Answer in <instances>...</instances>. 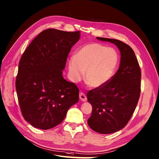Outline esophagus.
Here are the masks:
<instances>
[{"mask_svg": "<svg viewBox=\"0 0 159 159\" xmlns=\"http://www.w3.org/2000/svg\"><path fill=\"white\" fill-rule=\"evenodd\" d=\"M80 100H82V101H83V102H86V100H87L86 96L85 95V94H84L83 92L80 93Z\"/></svg>", "mask_w": 159, "mask_h": 159, "instance_id": "esophagus-1", "label": "esophagus"}]
</instances>
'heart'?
Here are the masks:
<instances>
[{
    "instance_id": "obj_1",
    "label": "heart",
    "mask_w": 159,
    "mask_h": 159,
    "mask_svg": "<svg viewBox=\"0 0 159 159\" xmlns=\"http://www.w3.org/2000/svg\"><path fill=\"white\" fill-rule=\"evenodd\" d=\"M119 62L116 50L98 43H90L80 48L75 57L69 60L70 79L77 82L84 75L90 86L98 88L113 77Z\"/></svg>"
}]
</instances>
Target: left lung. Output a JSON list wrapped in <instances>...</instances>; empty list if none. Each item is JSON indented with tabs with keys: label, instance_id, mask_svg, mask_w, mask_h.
<instances>
[{
	"label": "left lung",
	"instance_id": "obj_1",
	"mask_svg": "<svg viewBox=\"0 0 159 159\" xmlns=\"http://www.w3.org/2000/svg\"><path fill=\"white\" fill-rule=\"evenodd\" d=\"M117 46L121 53L118 71L103 86L90 90L92 111L88 124L96 132L108 134L123 129L133 115L141 92V70L133 49L122 41L96 38Z\"/></svg>",
	"mask_w": 159,
	"mask_h": 159
}]
</instances>
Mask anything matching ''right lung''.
Masks as SVG:
<instances>
[{"label":"right lung","instance_id":"right-lung-1","mask_svg":"<svg viewBox=\"0 0 159 159\" xmlns=\"http://www.w3.org/2000/svg\"><path fill=\"white\" fill-rule=\"evenodd\" d=\"M80 32L42 31L23 53L15 87L23 117L32 126L49 129L59 125L79 100V89L65 80L63 70Z\"/></svg>","mask_w":159,"mask_h":159}]
</instances>
